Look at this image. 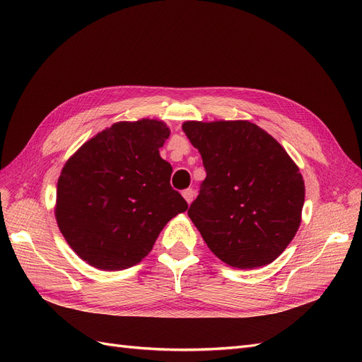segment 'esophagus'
Returning a JSON list of instances; mask_svg holds the SVG:
<instances>
[{
	"label": "esophagus",
	"mask_w": 362,
	"mask_h": 362,
	"mask_svg": "<svg viewBox=\"0 0 362 362\" xmlns=\"http://www.w3.org/2000/svg\"><path fill=\"white\" fill-rule=\"evenodd\" d=\"M182 196H184V199L187 201V204H192L193 199H194V190H192V189L184 190V192H182Z\"/></svg>",
	"instance_id": "esophagus-1"
}]
</instances>
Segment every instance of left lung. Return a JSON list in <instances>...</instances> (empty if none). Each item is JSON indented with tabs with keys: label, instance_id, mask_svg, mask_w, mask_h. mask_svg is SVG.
<instances>
[{
	"label": "left lung",
	"instance_id": "8db88e82",
	"mask_svg": "<svg viewBox=\"0 0 362 362\" xmlns=\"http://www.w3.org/2000/svg\"><path fill=\"white\" fill-rule=\"evenodd\" d=\"M206 178L189 217L225 264L254 269L275 261L302 221L305 182L278 141L249 120H187Z\"/></svg>",
	"mask_w": 362,
	"mask_h": 362
}]
</instances>
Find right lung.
I'll use <instances>...</instances> for the list:
<instances>
[{"mask_svg":"<svg viewBox=\"0 0 362 362\" xmlns=\"http://www.w3.org/2000/svg\"><path fill=\"white\" fill-rule=\"evenodd\" d=\"M169 136L163 120L116 122L64 163L54 214L64 240L87 264L133 267L170 218L187 210L170 187L172 166L160 157Z\"/></svg>","mask_w":362,"mask_h":362,"instance_id":"obj_1","label":"right lung"}]
</instances>
